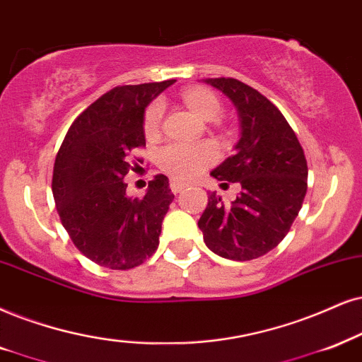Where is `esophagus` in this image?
<instances>
[{
    "label": "esophagus",
    "mask_w": 362,
    "mask_h": 362,
    "mask_svg": "<svg viewBox=\"0 0 362 362\" xmlns=\"http://www.w3.org/2000/svg\"><path fill=\"white\" fill-rule=\"evenodd\" d=\"M184 189H185V184H182V182H177V180L170 182V190L173 192V194H180Z\"/></svg>",
    "instance_id": "34e87169"
}]
</instances>
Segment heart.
Instances as JSON below:
<instances>
[{
	"label": "heart",
	"mask_w": 362,
	"mask_h": 362,
	"mask_svg": "<svg viewBox=\"0 0 362 362\" xmlns=\"http://www.w3.org/2000/svg\"><path fill=\"white\" fill-rule=\"evenodd\" d=\"M184 102L189 105L192 112L204 118V120H214L222 112L218 98L215 97L212 91L204 88L187 90L184 93ZM162 115L163 103L160 100H155L148 105L144 115L145 135H157ZM217 157V148L209 141H200V144L172 141V144L163 145L158 150L157 158L160 168L172 178H175V180H190V178L197 177L200 172L212 165Z\"/></svg>",
	"instance_id": "1"
}]
</instances>
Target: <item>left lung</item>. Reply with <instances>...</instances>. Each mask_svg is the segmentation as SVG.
Here are the masks:
<instances>
[{"label": "left lung", "instance_id": "1", "mask_svg": "<svg viewBox=\"0 0 362 362\" xmlns=\"http://www.w3.org/2000/svg\"><path fill=\"white\" fill-rule=\"evenodd\" d=\"M205 83L226 93L240 117L237 153L212 172V177L242 190L232 205L215 192L199 228L212 252L230 260H252L271 252L291 230L308 192L304 150L281 110L252 86L235 78H207Z\"/></svg>", "mask_w": 362, "mask_h": 362}]
</instances>
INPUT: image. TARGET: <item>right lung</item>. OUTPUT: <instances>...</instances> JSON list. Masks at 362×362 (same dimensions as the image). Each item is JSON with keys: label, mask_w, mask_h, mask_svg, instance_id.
Segmentation results:
<instances>
[{"label": "right lung", "mask_w": 362, "mask_h": 362, "mask_svg": "<svg viewBox=\"0 0 362 362\" xmlns=\"http://www.w3.org/2000/svg\"><path fill=\"white\" fill-rule=\"evenodd\" d=\"M175 80L115 86L83 110L59 147L52 190L63 227L85 257L128 271L152 257L173 194L162 173L141 199L127 195L123 178L144 158L145 107Z\"/></svg>", "instance_id": "right-lung-1"}]
</instances>
